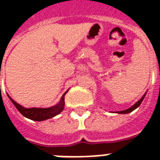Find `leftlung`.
I'll use <instances>...</instances> for the list:
<instances>
[{
    "label": "left lung",
    "mask_w": 160,
    "mask_h": 160,
    "mask_svg": "<svg viewBox=\"0 0 160 160\" xmlns=\"http://www.w3.org/2000/svg\"><path fill=\"white\" fill-rule=\"evenodd\" d=\"M145 96H146V93L144 94V95L142 96V98H141L139 101L137 102H136V103L132 106V107H131L130 108H128V109H125V110H123V111H120V112H118L119 113H131V112H132L133 110H135L137 108H138L139 106L141 105V103H142V100L144 99V98H145Z\"/></svg>",
    "instance_id": "left-lung-1"
}]
</instances>
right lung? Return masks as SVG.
<instances>
[{"label": "right lung", "mask_w": 160, "mask_h": 160, "mask_svg": "<svg viewBox=\"0 0 160 160\" xmlns=\"http://www.w3.org/2000/svg\"><path fill=\"white\" fill-rule=\"evenodd\" d=\"M67 93L65 92L62 95L61 101L58 104H57L56 106H53L52 108H25L22 107L21 105L17 103L16 102L11 99L12 102L14 104V106L17 108V109L19 111L21 114H23V116L30 119L32 120H35V121H42L45 119H48L52 118V117L56 116L58 113H60L64 108V96Z\"/></svg>", "instance_id": "add662e5"}]
</instances>
